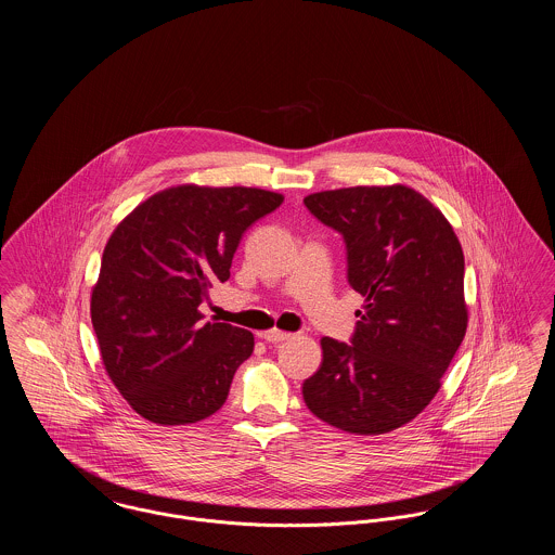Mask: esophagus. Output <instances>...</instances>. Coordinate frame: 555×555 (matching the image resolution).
<instances>
[{"mask_svg":"<svg viewBox=\"0 0 555 555\" xmlns=\"http://www.w3.org/2000/svg\"><path fill=\"white\" fill-rule=\"evenodd\" d=\"M291 333L279 331V328H270V331H266L264 335H262L266 344H281V341H287Z\"/></svg>","mask_w":555,"mask_h":555,"instance_id":"obj_1","label":"esophagus"}]
</instances>
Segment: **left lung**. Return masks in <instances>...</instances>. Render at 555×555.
<instances>
[{
    "label": "left lung",
    "mask_w": 555,
    "mask_h": 555,
    "mask_svg": "<svg viewBox=\"0 0 555 555\" xmlns=\"http://www.w3.org/2000/svg\"><path fill=\"white\" fill-rule=\"evenodd\" d=\"M304 204L344 237L347 283L366 299L349 344L320 341L304 401L347 433H389L428 405L466 335L460 241L410 186L322 191Z\"/></svg>",
    "instance_id": "obj_1"
}]
</instances>
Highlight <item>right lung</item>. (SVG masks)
Listing matches in <instances>:
<instances>
[{
  "instance_id": "right-lung-1",
  "label": "right lung",
  "mask_w": 555,
  "mask_h": 555,
  "mask_svg": "<svg viewBox=\"0 0 555 555\" xmlns=\"http://www.w3.org/2000/svg\"><path fill=\"white\" fill-rule=\"evenodd\" d=\"M281 204L264 189L172 186L112 233L91 322L112 383L143 418L197 423L227 401L254 335L197 308L229 281L243 233Z\"/></svg>"
}]
</instances>
